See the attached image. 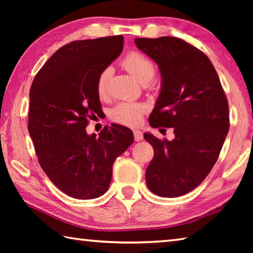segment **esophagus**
Segmentation results:
<instances>
[{"label":"esophagus","mask_w":253,"mask_h":253,"mask_svg":"<svg viewBox=\"0 0 253 253\" xmlns=\"http://www.w3.org/2000/svg\"><path fill=\"white\" fill-rule=\"evenodd\" d=\"M133 137L136 141H141L143 139V133L140 130H133Z\"/></svg>","instance_id":"obj_1"}]
</instances>
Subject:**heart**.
<instances>
[{"label": "heart", "mask_w": 253, "mask_h": 253, "mask_svg": "<svg viewBox=\"0 0 253 253\" xmlns=\"http://www.w3.org/2000/svg\"><path fill=\"white\" fill-rule=\"evenodd\" d=\"M123 66L142 84H149L155 75L154 64L148 57L138 52H130L122 62ZM112 74V68L106 67L99 75L96 80V92L101 98H104L109 88V82ZM144 106L139 103L123 102L112 110L111 116L116 123L125 126H137L142 120Z\"/></svg>", "instance_id": "1"}]
</instances>
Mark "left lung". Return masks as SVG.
<instances>
[{"label":"left lung","instance_id":"left-lung-1","mask_svg":"<svg viewBox=\"0 0 253 253\" xmlns=\"http://www.w3.org/2000/svg\"><path fill=\"white\" fill-rule=\"evenodd\" d=\"M158 64L161 91L149 117L153 128H173V140L146 132L154 157L146 182L155 195L175 198L195 189L217 161L229 129L228 102L209 57L175 37L136 38Z\"/></svg>","mask_w":253,"mask_h":253}]
</instances>
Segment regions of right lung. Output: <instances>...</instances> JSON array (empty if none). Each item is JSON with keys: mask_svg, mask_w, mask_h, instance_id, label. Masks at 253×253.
Segmentation results:
<instances>
[{"mask_svg": "<svg viewBox=\"0 0 253 253\" xmlns=\"http://www.w3.org/2000/svg\"><path fill=\"white\" fill-rule=\"evenodd\" d=\"M123 36L79 40L58 49L36 75L29 93L28 131L46 176L80 200L109 189L113 163L133 142L132 131L112 124L96 137L88 120L99 114L96 80L123 51Z\"/></svg>", "mask_w": 253, "mask_h": 253, "instance_id": "right-lung-1", "label": "right lung"}]
</instances>
